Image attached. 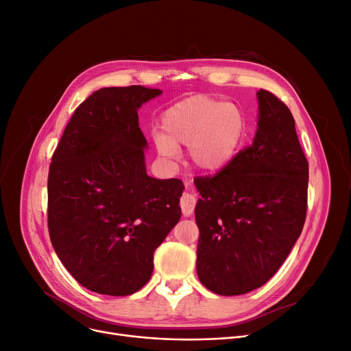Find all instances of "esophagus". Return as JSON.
<instances>
[{
    "label": "esophagus",
    "instance_id": "obj_1",
    "mask_svg": "<svg viewBox=\"0 0 351 351\" xmlns=\"http://www.w3.org/2000/svg\"><path fill=\"white\" fill-rule=\"evenodd\" d=\"M186 188H191V183H186ZM196 206V197L192 193H183V196L180 197V209L183 216H191L195 210Z\"/></svg>",
    "mask_w": 351,
    "mask_h": 351
}]
</instances>
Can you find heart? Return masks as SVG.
Instances as JSON below:
<instances>
[{"instance_id": "heart-1", "label": "heart", "mask_w": 351, "mask_h": 351, "mask_svg": "<svg viewBox=\"0 0 351 351\" xmlns=\"http://www.w3.org/2000/svg\"><path fill=\"white\" fill-rule=\"evenodd\" d=\"M160 129L162 135H155V145L162 156L173 159L180 146H189L193 168L213 175L226 169L236 156L245 119L233 104L195 95L166 109Z\"/></svg>"}]
</instances>
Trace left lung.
<instances>
[{
	"label": "left lung",
	"instance_id": "obj_1",
	"mask_svg": "<svg viewBox=\"0 0 351 351\" xmlns=\"http://www.w3.org/2000/svg\"><path fill=\"white\" fill-rule=\"evenodd\" d=\"M253 143L213 178H196L200 195L196 271L222 296L263 286L279 270L306 220L308 163L290 109L257 90Z\"/></svg>",
	"mask_w": 351,
	"mask_h": 351
}]
</instances>
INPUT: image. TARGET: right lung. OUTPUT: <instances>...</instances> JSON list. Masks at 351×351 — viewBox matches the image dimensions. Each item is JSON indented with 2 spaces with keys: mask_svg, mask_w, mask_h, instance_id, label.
Returning <instances> with one entry per match:
<instances>
[{
  "mask_svg": "<svg viewBox=\"0 0 351 351\" xmlns=\"http://www.w3.org/2000/svg\"><path fill=\"white\" fill-rule=\"evenodd\" d=\"M162 94L101 88L73 112L48 175V229L78 283L128 296L149 282L154 253L180 219L183 182L146 173L138 109Z\"/></svg>",
  "mask_w": 351,
  "mask_h": 351,
  "instance_id": "add662e5",
  "label": "right lung"
}]
</instances>
